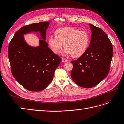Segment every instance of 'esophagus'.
<instances>
[{
  "instance_id": "obj_1",
  "label": "esophagus",
  "mask_w": 124,
  "mask_h": 124,
  "mask_svg": "<svg viewBox=\"0 0 124 124\" xmlns=\"http://www.w3.org/2000/svg\"><path fill=\"white\" fill-rule=\"evenodd\" d=\"M62 61L63 62V63H66L67 61H68V60L67 59H65V58H62Z\"/></svg>"
}]
</instances>
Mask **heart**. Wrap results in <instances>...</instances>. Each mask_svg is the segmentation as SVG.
<instances>
[{
    "mask_svg": "<svg viewBox=\"0 0 124 124\" xmlns=\"http://www.w3.org/2000/svg\"><path fill=\"white\" fill-rule=\"evenodd\" d=\"M55 37H49L48 45L55 54L61 53L63 45L65 48L64 54H70L72 57L79 58L85 54L90 43V35L85 31L73 27L59 28L55 31Z\"/></svg>",
    "mask_w": 124,
    "mask_h": 124,
    "instance_id": "1",
    "label": "heart"
}]
</instances>
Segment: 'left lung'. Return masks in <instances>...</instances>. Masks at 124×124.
<instances>
[{
  "label": "left lung",
  "instance_id": "1",
  "mask_svg": "<svg viewBox=\"0 0 124 124\" xmlns=\"http://www.w3.org/2000/svg\"><path fill=\"white\" fill-rule=\"evenodd\" d=\"M92 35L89 47L73 64L71 77L80 86L93 87L109 74L113 56L112 44L101 29L90 24Z\"/></svg>",
  "mask_w": 124,
  "mask_h": 124
}]
</instances>
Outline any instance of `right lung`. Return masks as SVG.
<instances>
[{
  "mask_svg": "<svg viewBox=\"0 0 124 124\" xmlns=\"http://www.w3.org/2000/svg\"><path fill=\"white\" fill-rule=\"evenodd\" d=\"M49 22L34 23L22 27L14 35L8 48L11 72L23 87L30 91L44 90L53 79L61 58L48 47L45 41ZM39 31L42 40L38 47L29 46L23 34Z\"/></svg>",
  "mask_w": 124,
  "mask_h": 124,
  "instance_id": "1",
  "label": "right lung"
}]
</instances>
